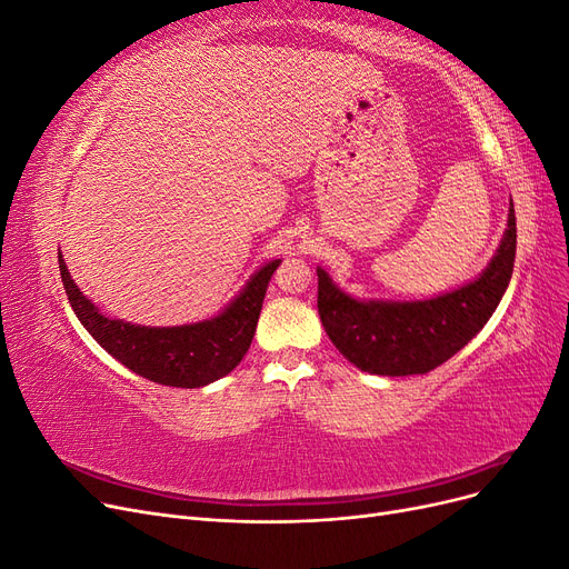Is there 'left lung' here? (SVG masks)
I'll use <instances>...</instances> for the list:
<instances>
[{
    "label": "left lung",
    "instance_id": "8db88e82",
    "mask_svg": "<svg viewBox=\"0 0 569 569\" xmlns=\"http://www.w3.org/2000/svg\"><path fill=\"white\" fill-rule=\"evenodd\" d=\"M518 228L510 206L508 230L487 270L470 284L429 301H356L318 268V313L325 332L351 363L370 375H425L456 356L506 295Z\"/></svg>",
    "mask_w": 569,
    "mask_h": 569
}]
</instances>
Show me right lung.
Segmentation results:
<instances>
[{"label": "right lung", "mask_w": 569, "mask_h": 569, "mask_svg": "<svg viewBox=\"0 0 569 569\" xmlns=\"http://www.w3.org/2000/svg\"><path fill=\"white\" fill-rule=\"evenodd\" d=\"M278 266L280 261H272L258 270L242 295L213 320L180 327H142L101 316L99 308L82 297L59 253L66 297L99 347L140 377L182 389L211 385L239 366L251 347L266 289Z\"/></svg>", "instance_id": "add662e5"}]
</instances>
